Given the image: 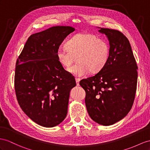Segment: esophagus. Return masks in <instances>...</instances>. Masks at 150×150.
<instances>
[{"label":"esophagus","instance_id":"esophagus-1","mask_svg":"<svg viewBox=\"0 0 150 150\" xmlns=\"http://www.w3.org/2000/svg\"><path fill=\"white\" fill-rule=\"evenodd\" d=\"M75 81H76V86H79V82H80V79L76 77V78H75Z\"/></svg>","mask_w":150,"mask_h":150}]
</instances>
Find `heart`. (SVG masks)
Here are the masks:
<instances>
[{
    "label": "heart",
    "instance_id": "heart-1",
    "mask_svg": "<svg viewBox=\"0 0 150 150\" xmlns=\"http://www.w3.org/2000/svg\"><path fill=\"white\" fill-rule=\"evenodd\" d=\"M67 47H61L56 52L59 62L70 68L76 61L79 63L69 69L76 76H82L88 72L97 74L108 63L110 56L109 42L90 33H79L69 39Z\"/></svg>",
    "mask_w": 150,
    "mask_h": 150
}]
</instances>
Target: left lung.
Instances as JSON below:
<instances>
[{"instance_id": "8db88e82", "label": "left lung", "mask_w": 150, "mask_h": 150, "mask_svg": "<svg viewBox=\"0 0 150 150\" xmlns=\"http://www.w3.org/2000/svg\"><path fill=\"white\" fill-rule=\"evenodd\" d=\"M108 37L110 56L97 74L83 79L87 112L99 124L110 125L124 118L133 105L137 89V66L129 41L116 30L101 28Z\"/></svg>"}]
</instances>
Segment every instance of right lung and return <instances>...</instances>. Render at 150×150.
Segmentation results:
<instances>
[{
    "instance_id": "right-lung-1",
    "label": "right lung",
    "mask_w": 150,
    "mask_h": 150,
    "mask_svg": "<svg viewBox=\"0 0 150 150\" xmlns=\"http://www.w3.org/2000/svg\"><path fill=\"white\" fill-rule=\"evenodd\" d=\"M75 28L56 26L30 36L16 61L14 89L24 113L37 124L52 127L66 117L74 76L63 68L56 52Z\"/></svg>"
}]
</instances>
